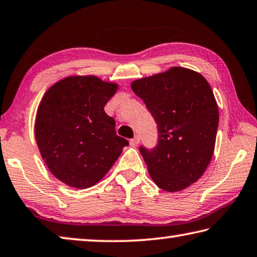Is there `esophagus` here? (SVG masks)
<instances>
[{
    "label": "esophagus",
    "instance_id": "1",
    "mask_svg": "<svg viewBox=\"0 0 257 257\" xmlns=\"http://www.w3.org/2000/svg\"><path fill=\"white\" fill-rule=\"evenodd\" d=\"M139 144V137L135 136L133 139H130V145L132 146H137Z\"/></svg>",
    "mask_w": 257,
    "mask_h": 257
}]
</instances>
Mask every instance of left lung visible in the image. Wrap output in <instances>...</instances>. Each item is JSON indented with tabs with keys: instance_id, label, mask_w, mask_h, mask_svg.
Segmentation results:
<instances>
[{
	"instance_id": "left-lung-1",
	"label": "left lung",
	"mask_w": 257,
	"mask_h": 257,
	"mask_svg": "<svg viewBox=\"0 0 257 257\" xmlns=\"http://www.w3.org/2000/svg\"><path fill=\"white\" fill-rule=\"evenodd\" d=\"M158 123L154 150L139 151L159 188L180 191L205 172L214 153L219 107L208 81L197 71L171 67L132 82Z\"/></svg>"
}]
</instances>
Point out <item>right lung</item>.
<instances>
[{
	"instance_id": "add662e5",
	"label": "right lung",
	"mask_w": 257,
	"mask_h": 257,
	"mask_svg": "<svg viewBox=\"0 0 257 257\" xmlns=\"http://www.w3.org/2000/svg\"><path fill=\"white\" fill-rule=\"evenodd\" d=\"M118 89L116 82L94 75L69 76L52 85L38 105L35 138L41 156L71 188L96 185L129 145L104 111Z\"/></svg>"
}]
</instances>
